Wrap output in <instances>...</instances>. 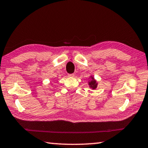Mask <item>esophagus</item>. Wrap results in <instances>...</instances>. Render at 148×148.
Listing matches in <instances>:
<instances>
[{"instance_id": "1", "label": "esophagus", "mask_w": 148, "mask_h": 148, "mask_svg": "<svg viewBox=\"0 0 148 148\" xmlns=\"http://www.w3.org/2000/svg\"><path fill=\"white\" fill-rule=\"evenodd\" d=\"M69 76L70 77H74V74H69Z\"/></svg>"}]
</instances>
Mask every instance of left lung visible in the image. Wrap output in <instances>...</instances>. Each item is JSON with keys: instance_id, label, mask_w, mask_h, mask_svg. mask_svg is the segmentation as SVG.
Segmentation results:
<instances>
[{"instance_id": "obj_1", "label": "left lung", "mask_w": 148, "mask_h": 148, "mask_svg": "<svg viewBox=\"0 0 148 148\" xmlns=\"http://www.w3.org/2000/svg\"><path fill=\"white\" fill-rule=\"evenodd\" d=\"M91 79L92 80L89 83L90 87H91L92 89H96V87L97 86V84L96 83V81L94 79L93 77H91Z\"/></svg>"}]
</instances>
